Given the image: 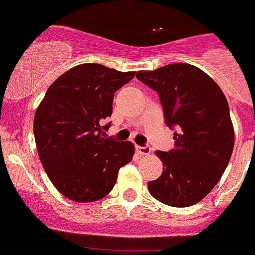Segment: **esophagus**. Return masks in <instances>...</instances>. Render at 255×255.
Segmentation results:
<instances>
[{
  "mask_svg": "<svg viewBox=\"0 0 255 255\" xmlns=\"http://www.w3.org/2000/svg\"><path fill=\"white\" fill-rule=\"evenodd\" d=\"M135 150H136V153H138L139 155H148L150 153L149 147H140V145H136V147H135Z\"/></svg>",
  "mask_w": 255,
  "mask_h": 255,
  "instance_id": "esophagus-1",
  "label": "esophagus"
}]
</instances>
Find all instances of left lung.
<instances>
[{
  "label": "left lung",
  "mask_w": 255,
  "mask_h": 255,
  "mask_svg": "<svg viewBox=\"0 0 255 255\" xmlns=\"http://www.w3.org/2000/svg\"><path fill=\"white\" fill-rule=\"evenodd\" d=\"M136 78L159 94L175 148L157 150L162 175L148 182L150 195L171 207L197 204L220 181L229 164L235 134L229 103L217 83L199 67L171 64Z\"/></svg>",
  "instance_id": "left-lung-1"
}]
</instances>
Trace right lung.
<instances>
[{"mask_svg": "<svg viewBox=\"0 0 255 255\" xmlns=\"http://www.w3.org/2000/svg\"><path fill=\"white\" fill-rule=\"evenodd\" d=\"M134 75L100 64L78 65L52 83L38 106L33 124L38 155L67 199L105 198L119 170L132 159L134 144L103 138L110 125L102 124L112 115L115 92Z\"/></svg>", "mask_w": 255, "mask_h": 255, "instance_id": "obj_1", "label": "right lung"}]
</instances>
